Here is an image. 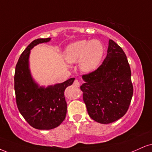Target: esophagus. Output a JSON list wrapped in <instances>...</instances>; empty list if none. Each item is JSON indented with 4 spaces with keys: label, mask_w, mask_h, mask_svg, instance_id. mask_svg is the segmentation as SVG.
I'll list each match as a JSON object with an SVG mask.
<instances>
[{
    "label": "esophagus",
    "mask_w": 152,
    "mask_h": 152,
    "mask_svg": "<svg viewBox=\"0 0 152 152\" xmlns=\"http://www.w3.org/2000/svg\"><path fill=\"white\" fill-rule=\"evenodd\" d=\"M73 85L75 86V87H79L80 86V82L78 81L77 80H75L74 81V82H73Z\"/></svg>",
    "instance_id": "esophagus-1"
}]
</instances>
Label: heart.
Listing matches in <instances>:
<instances>
[{
    "label": "heart",
    "mask_w": 152,
    "mask_h": 152,
    "mask_svg": "<svg viewBox=\"0 0 152 152\" xmlns=\"http://www.w3.org/2000/svg\"><path fill=\"white\" fill-rule=\"evenodd\" d=\"M104 55V46L97 39L80 40L72 43L65 50L64 57L68 63L79 62L82 72H91L98 68Z\"/></svg>",
    "instance_id": "heart-1"
}]
</instances>
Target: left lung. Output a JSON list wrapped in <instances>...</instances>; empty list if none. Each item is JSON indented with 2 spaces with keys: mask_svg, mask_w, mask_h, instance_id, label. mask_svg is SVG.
Returning <instances> with one entry per match:
<instances>
[{
  "mask_svg": "<svg viewBox=\"0 0 152 152\" xmlns=\"http://www.w3.org/2000/svg\"><path fill=\"white\" fill-rule=\"evenodd\" d=\"M82 79L85 83L80 89L91 119L108 124L126 113L133 94L131 70L125 53L115 42L109 39L102 64Z\"/></svg>",
  "mask_w": 152,
  "mask_h": 152,
  "instance_id": "1",
  "label": "left lung"
}]
</instances>
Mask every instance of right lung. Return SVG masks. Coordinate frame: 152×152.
<instances>
[{
  "label": "right lung",
  "mask_w": 152,
  "mask_h": 152,
  "mask_svg": "<svg viewBox=\"0 0 152 152\" xmlns=\"http://www.w3.org/2000/svg\"><path fill=\"white\" fill-rule=\"evenodd\" d=\"M50 38L34 40L22 52L15 67V91L18 110L26 121L38 130H51L59 126L67 113L64 91L75 78L63 83L39 86L33 79L29 69L30 50L35 46L47 43Z\"/></svg>",
  "instance_id": "1"
}]
</instances>
